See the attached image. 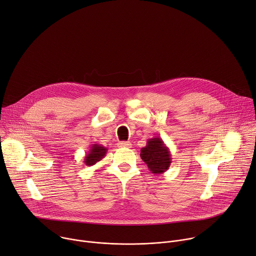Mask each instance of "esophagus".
<instances>
[{"instance_id": "34e87169", "label": "esophagus", "mask_w": 256, "mask_h": 256, "mask_svg": "<svg viewBox=\"0 0 256 256\" xmlns=\"http://www.w3.org/2000/svg\"><path fill=\"white\" fill-rule=\"evenodd\" d=\"M118 146H120V147H124V148H130V147H132V144H130V142H124V141H122V142H120V143H118Z\"/></svg>"}]
</instances>
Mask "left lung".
I'll list each match as a JSON object with an SVG mask.
<instances>
[{
    "label": "left lung",
    "instance_id": "obj_1",
    "mask_svg": "<svg viewBox=\"0 0 256 256\" xmlns=\"http://www.w3.org/2000/svg\"><path fill=\"white\" fill-rule=\"evenodd\" d=\"M140 156L154 174L166 172L172 164L170 151L159 136L149 138L146 147L141 149Z\"/></svg>",
    "mask_w": 256,
    "mask_h": 256
}]
</instances>
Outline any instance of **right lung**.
I'll list each match as a JSON object with an SVG mask.
<instances>
[{
  "mask_svg": "<svg viewBox=\"0 0 256 256\" xmlns=\"http://www.w3.org/2000/svg\"><path fill=\"white\" fill-rule=\"evenodd\" d=\"M107 150H108L107 148H105L103 145H100V144L90 145V150L88 151V153L84 159V164L88 166L96 164L98 161H100L102 158L105 157Z\"/></svg>",
  "mask_w": 256,
  "mask_h": 256,
  "instance_id": "obj_1",
  "label": "right lung"
}]
</instances>
